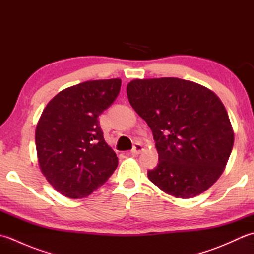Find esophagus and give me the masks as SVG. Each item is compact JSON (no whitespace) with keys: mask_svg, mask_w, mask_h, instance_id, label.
I'll use <instances>...</instances> for the list:
<instances>
[{"mask_svg":"<svg viewBox=\"0 0 254 254\" xmlns=\"http://www.w3.org/2000/svg\"><path fill=\"white\" fill-rule=\"evenodd\" d=\"M143 150H144L143 145L141 143H135V144H134V146L130 152V154L131 155H138V154H141Z\"/></svg>","mask_w":254,"mask_h":254,"instance_id":"34e87169","label":"esophagus"}]
</instances>
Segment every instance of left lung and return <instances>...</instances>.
I'll list each match as a JSON object with an SVG mask.
<instances>
[{
	"label": "left lung",
	"instance_id": "obj_1",
	"mask_svg": "<svg viewBox=\"0 0 254 254\" xmlns=\"http://www.w3.org/2000/svg\"><path fill=\"white\" fill-rule=\"evenodd\" d=\"M133 109L153 132L158 164L148 179L175 197L206 191L223 174L234 146L228 113L212 90L177 77L133 79Z\"/></svg>",
	"mask_w": 254,
	"mask_h": 254
}]
</instances>
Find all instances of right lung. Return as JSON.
Returning a JSON list of instances; mask_svg holds the SVG:
<instances>
[{
  "label": "right lung",
  "mask_w": 254,
  "mask_h": 254,
  "mask_svg": "<svg viewBox=\"0 0 254 254\" xmlns=\"http://www.w3.org/2000/svg\"><path fill=\"white\" fill-rule=\"evenodd\" d=\"M120 78L88 80L60 91L36 127V148L48 182L69 198H82L109 179L118 157L104 138L98 117L112 105Z\"/></svg>",
  "instance_id": "1"
}]
</instances>
